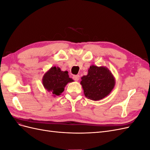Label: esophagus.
<instances>
[{"mask_svg": "<svg viewBox=\"0 0 150 150\" xmlns=\"http://www.w3.org/2000/svg\"><path fill=\"white\" fill-rule=\"evenodd\" d=\"M79 78H80L79 75H74V76H72V78H73V79H74V80H75L76 81H79Z\"/></svg>", "mask_w": 150, "mask_h": 150, "instance_id": "34e87169", "label": "esophagus"}]
</instances>
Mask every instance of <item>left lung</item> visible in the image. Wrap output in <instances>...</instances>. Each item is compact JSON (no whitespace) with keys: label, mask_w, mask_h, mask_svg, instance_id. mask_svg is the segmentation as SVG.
Returning a JSON list of instances; mask_svg holds the SVG:
<instances>
[{"label":"left lung","mask_w":150,"mask_h":150,"mask_svg":"<svg viewBox=\"0 0 150 150\" xmlns=\"http://www.w3.org/2000/svg\"><path fill=\"white\" fill-rule=\"evenodd\" d=\"M115 83V77L108 68L94 65L89 67L88 74L81 78L80 83L84 96L93 101H99L108 96Z\"/></svg>","instance_id":"obj_1"}]
</instances>
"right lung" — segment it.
<instances>
[{
  "mask_svg": "<svg viewBox=\"0 0 150 150\" xmlns=\"http://www.w3.org/2000/svg\"><path fill=\"white\" fill-rule=\"evenodd\" d=\"M73 81L70 78L67 71H62L59 67L53 66L45 73L42 78V84L52 96H59L64 91L65 86Z\"/></svg>",
  "mask_w": 150,
  "mask_h": 150,
  "instance_id": "obj_1",
  "label": "right lung"
}]
</instances>
